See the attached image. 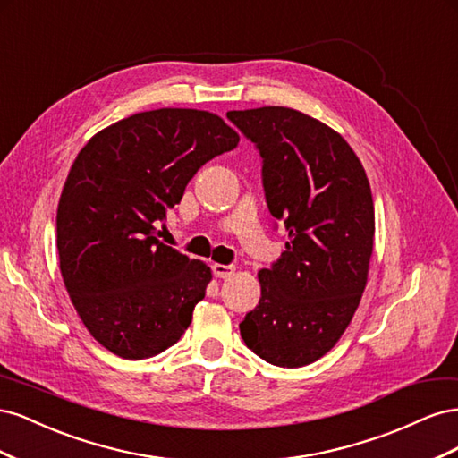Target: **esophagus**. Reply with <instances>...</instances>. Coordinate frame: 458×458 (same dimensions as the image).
Masks as SVG:
<instances>
[{"mask_svg":"<svg viewBox=\"0 0 458 458\" xmlns=\"http://www.w3.org/2000/svg\"><path fill=\"white\" fill-rule=\"evenodd\" d=\"M212 271H214V275L217 276V279H227V276L233 275L234 267L233 266H224V263H214Z\"/></svg>","mask_w":458,"mask_h":458,"instance_id":"obj_1","label":"esophagus"}]
</instances>
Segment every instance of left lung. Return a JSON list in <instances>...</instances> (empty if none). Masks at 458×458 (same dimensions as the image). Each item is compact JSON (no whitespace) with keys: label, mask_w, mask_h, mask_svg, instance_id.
Instances as JSON below:
<instances>
[{"label":"left lung","mask_w":458,"mask_h":458,"mask_svg":"<svg viewBox=\"0 0 458 458\" xmlns=\"http://www.w3.org/2000/svg\"><path fill=\"white\" fill-rule=\"evenodd\" d=\"M261 158V185L290 241L258 273L241 336L263 361L296 369L335 345L361 301L374 239L367 174L344 137L286 106L231 110Z\"/></svg>","instance_id":"8db88e82"}]
</instances>
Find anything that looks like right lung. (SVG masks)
I'll list each match as a JSON object with an SVG mask.
<instances>
[{"mask_svg":"<svg viewBox=\"0 0 458 458\" xmlns=\"http://www.w3.org/2000/svg\"><path fill=\"white\" fill-rule=\"evenodd\" d=\"M239 145L219 116L158 108L105 128L80 150L57 210L64 286L91 336L123 359L170 348L192 321L210 267L157 239L202 165Z\"/></svg>","mask_w":458,"mask_h":458,"instance_id":"right-lung-1","label":"right lung"}]
</instances>
